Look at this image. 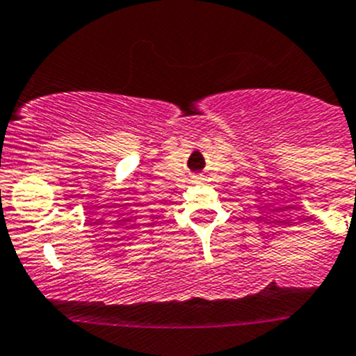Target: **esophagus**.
<instances>
[{"label":"esophagus","instance_id":"1","mask_svg":"<svg viewBox=\"0 0 356 356\" xmlns=\"http://www.w3.org/2000/svg\"><path fill=\"white\" fill-rule=\"evenodd\" d=\"M195 178H197V180H201V176H195Z\"/></svg>","mask_w":356,"mask_h":356}]
</instances>
